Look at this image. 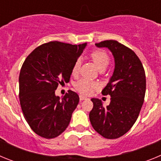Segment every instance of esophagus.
<instances>
[{"label": "esophagus", "instance_id": "1", "mask_svg": "<svg viewBox=\"0 0 161 161\" xmlns=\"http://www.w3.org/2000/svg\"><path fill=\"white\" fill-rule=\"evenodd\" d=\"M85 99H87V97H86L83 96V95H80V100L83 101V100H85Z\"/></svg>", "mask_w": 161, "mask_h": 161}]
</instances>
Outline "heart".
<instances>
[{
    "label": "heart",
    "mask_w": 161,
    "mask_h": 161,
    "mask_svg": "<svg viewBox=\"0 0 161 161\" xmlns=\"http://www.w3.org/2000/svg\"><path fill=\"white\" fill-rule=\"evenodd\" d=\"M90 57L100 71L105 70L110 63V58L109 55L102 50L93 51L90 54ZM80 68V59H78L75 61L72 68V73L73 76H76L79 73ZM74 87L80 93L88 95L92 93L93 89H96L97 84L88 79L82 78L75 83Z\"/></svg>",
    "instance_id": "obj_1"
}]
</instances>
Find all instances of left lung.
I'll use <instances>...</instances> for the list:
<instances>
[{"mask_svg":"<svg viewBox=\"0 0 161 161\" xmlns=\"http://www.w3.org/2000/svg\"><path fill=\"white\" fill-rule=\"evenodd\" d=\"M113 54L115 68L103 95H109L106 107L102 101L92 98L93 107L89 120L95 130L106 139H118L128 131L139 117L146 92V76L141 61L135 52L115 40L96 43Z\"/></svg>","mask_w":161,"mask_h":161,"instance_id":"1","label":"left lung"}]
</instances>
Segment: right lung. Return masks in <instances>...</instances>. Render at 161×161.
Listing matches in <instances>:
<instances>
[{"label":"right lung","mask_w":161,"mask_h":161,"mask_svg":"<svg viewBox=\"0 0 161 161\" xmlns=\"http://www.w3.org/2000/svg\"><path fill=\"white\" fill-rule=\"evenodd\" d=\"M86 43L52 41L35 48L24 61L19 75V99L24 118L38 136L53 139L68 127L79 96L72 90L55 96L58 85L69 82L75 61Z\"/></svg>","instance_id":"1"}]
</instances>
